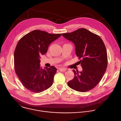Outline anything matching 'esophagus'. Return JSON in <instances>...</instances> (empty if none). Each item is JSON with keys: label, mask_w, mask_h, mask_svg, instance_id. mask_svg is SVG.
Segmentation results:
<instances>
[{"label": "esophagus", "mask_w": 121, "mask_h": 121, "mask_svg": "<svg viewBox=\"0 0 121 121\" xmlns=\"http://www.w3.org/2000/svg\"><path fill=\"white\" fill-rule=\"evenodd\" d=\"M58 69H59V70L60 71H61V72H64V71H65L66 69V68H63V67H60V68H58Z\"/></svg>", "instance_id": "1"}]
</instances>
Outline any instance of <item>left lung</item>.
Masks as SVG:
<instances>
[{
	"instance_id": "8db88e82",
	"label": "left lung",
	"mask_w": 121,
	"mask_h": 121,
	"mask_svg": "<svg viewBox=\"0 0 121 121\" xmlns=\"http://www.w3.org/2000/svg\"><path fill=\"white\" fill-rule=\"evenodd\" d=\"M62 36L73 42L76 47V54L79 59L82 71H76L74 78L67 84L72 89L86 92L99 82L105 73L108 63L105 44L101 38L84 28L71 33H63Z\"/></svg>"
}]
</instances>
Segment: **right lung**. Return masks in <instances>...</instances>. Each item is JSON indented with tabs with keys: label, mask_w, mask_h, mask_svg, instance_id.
Wrapping results in <instances>:
<instances>
[{
	"label": "right lung",
	"mask_w": 121,
	"mask_h": 121,
	"mask_svg": "<svg viewBox=\"0 0 121 121\" xmlns=\"http://www.w3.org/2000/svg\"><path fill=\"white\" fill-rule=\"evenodd\" d=\"M61 36L34 30L22 37L14 54L15 71L24 87L30 91L41 92L52 85L57 69L40 66V56L45 54L50 44Z\"/></svg>",
	"instance_id": "add662e5"
}]
</instances>
